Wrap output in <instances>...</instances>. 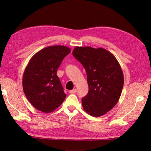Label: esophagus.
I'll list each match as a JSON object with an SVG mask.
<instances>
[{
  "instance_id": "esophagus-1",
  "label": "esophagus",
  "mask_w": 151,
  "mask_h": 151,
  "mask_svg": "<svg viewBox=\"0 0 151 151\" xmlns=\"http://www.w3.org/2000/svg\"><path fill=\"white\" fill-rule=\"evenodd\" d=\"M76 91H77V89H72V90H70L69 91V93L70 94H74V93H75Z\"/></svg>"
}]
</instances>
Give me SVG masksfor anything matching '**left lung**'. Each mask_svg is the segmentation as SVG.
Masks as SVG:
<instances>
[{
  "label": "left lung",
  "mask_w": 151,
  "mask_h": 151,
  "mask_svg": "<svg viewBox=\"0 0 151 151\" xmlns=\"http://www.w3.org/2000/svg\"><path fill=\"white\" fill-rule=\"evenodd\" d=\"M73 55L87 74L89 91L82 99L83 108L91 116H102L121 97L124 76L119 63L114 54L102 48L76 47Z\"/></svg>",
  "instance_id": "8db88e82"
}]
</instances>
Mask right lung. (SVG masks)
<instances>
[{
    "mask_svg": "<svg viewBox=\"0 0 151 151\" xmlns=\"http://www.w3.org/2000/svg\"><path fill=\"white\" fill-rule=\"evenodd\" d=\"M70 52L69 47L50 46L32 57L24 70L22 88L32 105L44 113H50L62 104L66 97L58 76L63 59Z\"/></svg>",
    "mask_w": 151,
    "mask_h": 151,
    "instance_id": "1",
    "label": "right lung"
}]
</instances>
